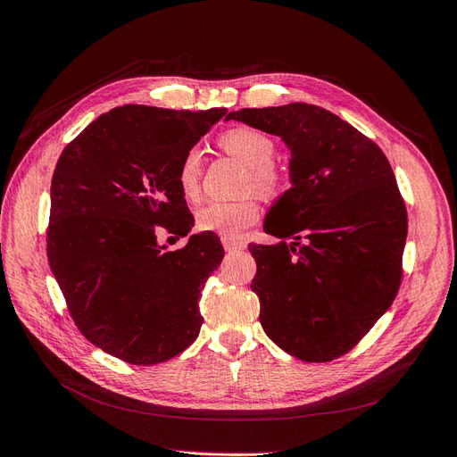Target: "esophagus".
Returning a JSON list of instances; mask_svg holds the SVG:
<instances>
[{
	"instance_id": "esophagus-1",
	"label": "esophagus",
	"mask_w": 457,
	"mask_h": 457,
	"mask_svg": "<svg viewBox=\"0 0 457 457\" xmlns=\"http://www.w3.org/2000/svg\"><path fill=\"white\" fill-rule=\"evenodd\" d=\"M220 242H223V247L227 252H237V250H244V244L242 242H238V240H234V238H220Z\"/></svg>"
}]
</instances>
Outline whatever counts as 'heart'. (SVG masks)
Masks as SVG:
<instances>
[{
	"label": "heart",
	"instance_id": "heart-1",
	"mask_svg": "<svg viewBox=\"0 0 457 457\" xmlns=\"http://www.w3.org/2000/svg\"><path fill=\"white\" fill-rule=\"evenodd\" d=\"M219 146L228 156L245 165L244 192H255L265 200L280 198L287 188L286 175L272 163L276 146L272 139L252 128H234L219 137ZM202 156L196 148L188 150L177 170V185L188 200L200 192ZM261 210L255 198L238 202H210L196 215V225L204 232H213L225 238H238L259 219Z\"/></svg>",
	"mask_w": 457,
	"mask_h": 457
}]
</instances>
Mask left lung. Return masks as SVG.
<instances>
[{"label":"left lung","instance_id":"1","mask_svg":"<svg viewBox=\"0 0 457 457\" xmlns=\"http://www.w3.org/2000/svg\"><path fill=\"white\" fill-rule=\"evenodd\" d=\"M227 120L278 135L292 152V188L265 220L280 242L247 247L261 326L299 361H336L391 307L403 280L408 213L391 163L316 104L242 108Z\"/></svg>","mask_w":457,"mask_h":457}]
</instances>
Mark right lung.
Segmentation results:
<instances>
[{"instance_id":"right-lung-1","label":"right lung","mask_w":457,"mask_h":457,"mask_svg":"<svg viewBox=\"0 0 457 457\" xmlns=\"http://www.w3.org/2000/svg\"><path fill=\"white\" fill-rule=\"evenodd\" d=\"M225 114L118 106L68 143L54 168L49 267L78 329L123 362H165L200 334V295L223 245L202 232L168 252L158 232L195 227L177 170Z\"/></svg>"}]
</instances>
